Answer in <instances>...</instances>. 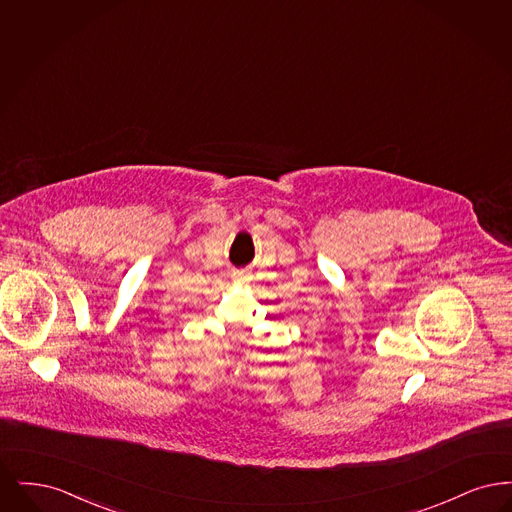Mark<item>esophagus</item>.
Returning <instances> with one entry per match:
<instances>
[{"mask_svg": "<svg viewBox=\"0 0 512 512\" xmlns=\"http://www.w3.org/2000/svg\"><path fill=\"white\" fill-rule=\"evenodd\" d=\"M234 278L240 280V282H244V280H247V274H245L244 270H242V272H234Z\"/></svg>", "mask_w": 512, "mask_h": 512, "instance_id": "1", "label": "esophagus"}]
</instances>
